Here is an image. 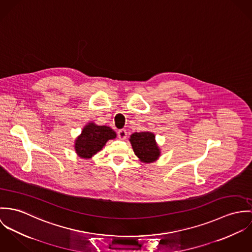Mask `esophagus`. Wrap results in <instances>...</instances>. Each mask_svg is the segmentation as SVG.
<instances>
[{
  "mask_svg": "<svg viewBox=\"0 0 252 252\" xmlns=\"http://www.w3.org/2000/svg\"><path fill=\"white\" fill-rule=\"evenodd\" d=\"M118 135H119V138H120V139H126V136H127L126 130V129H120V130L118 131Z\"/></svg>",
  "mask_w": 252,
  "mask_h": 252,
  "instance_id": "34e87169",
  "label": "esophagus"
}]
</instances>
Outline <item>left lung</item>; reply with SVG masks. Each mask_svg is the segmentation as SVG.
<instances>
[{
  "mask_svg": "<svg viewBox=\"0 0 252 252\" xmlns=\"http://www.w3.org/2000/svg\"><path fill=\"white\" fill-rule=\"evenodd\" d=\"M130 144L135 156L143 163H153L160 157V149L156 141V135L151 131L134 132L130 135Z\"/></svg>",
  "mask_w": 252,
  "mask_h": 252,
  "instance_id": "obj_1",
  "label": "left lung"
}]
</instances>
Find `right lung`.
Returning <instances> with one entry per match:
<instances>
[{
  "mask_svg": "<svg viewBox=\"0 0 252 252\" xmlns=\"http://www.w3.org/2000/svg\"><path fill=\"white\" fill-rule=\"evenodd\" d=\"M116 137L117 134L111 127L91 122L85 126L81 134L74 141V149L79 158L90 159L102 150L107 141Z\"/></svg>",
  "mask_w": 252,
  "mask_h": 252,
  "instance_id": "right-lung-1",
  "label": "right lung"
}]
</instances>
